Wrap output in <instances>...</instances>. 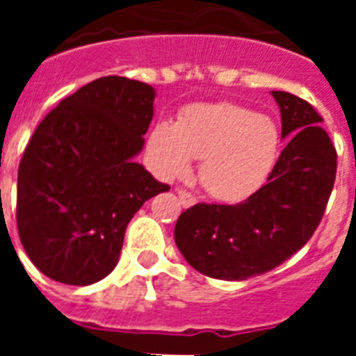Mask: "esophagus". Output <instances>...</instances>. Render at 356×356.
Returning a JSON list of instances; mask_svg holds the SVG:
<instances>
[{"label": "esophagus", "instance_id": "esophagus-1", "mask_svg": "<svg viewBox=\"0 0 356 356\" xmlns=\"http://www.w3.org/2000/svg\"><path fill=\"white\" fill-rule=\"evenodd\" d=\"M178 197H180L181 207H185V209H188V207H193L194 203H196V197H194L191 193H187V191H184V188L178 191Z\"/></svg>", "mask_w": 356, "mask_h": 356}]
</instances>
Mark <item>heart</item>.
I'll use <instances>...</instances> for the list:
<instances>
[{"mask_svg": "<svg viewBox=\"0 0 356 356\" xmlns=\"http://www.w3.org/2000/svg\"><path fill=\"white\" fill-rule=\"evenodd\" d=\"M151 162L165 180L191 171V156L200 162V184L221 201H241L266 180L278 153V130L266 115L246 106H191L175 127L151 131Z\"/></svg>", "mask_w": 356, "mask_h": 356, "instance_id": "b5f03b06", "label": "heart"}]
</instances>
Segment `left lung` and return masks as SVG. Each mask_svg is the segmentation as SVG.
Listing matches in <instances>:
<instances>
[{
	"label": "left lung",
	"instance_id": "obj_1",
	"mask_svg": "<svg viewBox=\"0 0 356 356\" xmlns=\"http://www.w3.org/2000/svg\"><path fill=\"white\" fill-rule=\"evenodd\" d=\"M273 96L289 143L266 184L237 205L197 203L176 221V246L210 278L241 282L278 267L310 241L328 205L337 151L323 118L294 94Z\"/></svg>",
	"mask_w": 356,
	"mask_h": 356
}]
</instances>
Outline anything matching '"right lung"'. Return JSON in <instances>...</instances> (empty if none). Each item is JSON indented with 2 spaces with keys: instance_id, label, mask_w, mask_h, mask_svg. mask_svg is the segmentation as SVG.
<instances>
[{
  "instance_id": "obj_1",
  "label": "right lung",
  "mask_w": 356,
  "mask_h": 356,
  "mask_svg": "<svg viewBox=\"0 0 356 356\" xmlns=\"http://www.w3.org/2000/svg\"><path fill=\"white\" fill-rule=\"evenodd\" d=\"M155 90L124 76L83 85L40 121L17 172V232L33 266L90 285L118 266L128 222L169 191L140 163Z\"/></svg>"
}]
</instances>
